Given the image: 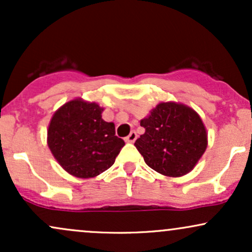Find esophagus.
<instances>
[{"label": "esophagus", "instance_id": "esophagus-1", "mask_svg": "<svg viewBox=\"0 0 252 252\" xmlns=\"http://www.w3.org/2000/svg\"><path fill=\"white\" fill-rule=\"evenodd\" d=\"M136 138H137V134H136L135 131H131L130 132V134L126 136V138H124V140H126V142H129V143H132V142H135L136 141Z\"/></svg>", "mask_w": 252, "mask_h": 252}]
</instances>
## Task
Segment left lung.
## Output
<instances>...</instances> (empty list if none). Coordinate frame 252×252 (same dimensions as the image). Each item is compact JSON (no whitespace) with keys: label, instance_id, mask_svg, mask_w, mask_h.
<instances>
[{"label":"left lung","instance_id":"1","mask_svg":"<svg viewBox=\"0 0 252 252\" xmlns=\"http://www.w3.org/2000/svg\"><path fill=\"white\" fill-rule=\"evenodd\" d=\"M146 132L135 142L152 169L167 176H181L193 169L207 147L201 118L184 104L160 103L141 121Z\"/></svg>","mask_w":252,"mask_h":252}]
</instances>
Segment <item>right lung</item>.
<instances>
[{
	"mask_svg": "<svg viewBox=\"0 0 252 252\" xmlns=\"http://www.w3.org/2000/svg\"><path fill=\"white\" fill-rule=\"evenodd\" d=\"M96 103L74 99L63 104L48 126V147L66 172L88 179L109 169L124 141L115 135V124L102 118Z\"/></svg>",
	"mask_w": 252,
	"mask_h": 252,
	"instance_id": "1",
	"label": "right lung"
}]
</instances>
